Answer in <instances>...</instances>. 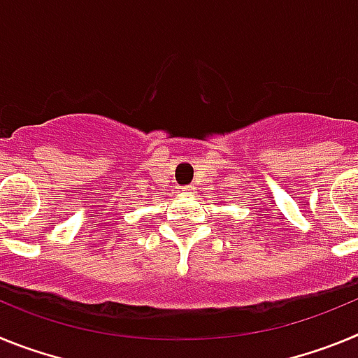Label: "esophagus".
Returning a JSON list of instances; mask_svg holds the SVG:
<instances>
[{
	"label": "esophagus",
	"mask_w": 358,
	"mask_h": 358,
	"mask_svg": "<svg viewBox=\"0 0 358 358\" xmlns=\"http://www.w3.org/2000/svg\"><path fill=\"white\" fill-rule=\"evenodd\" d=\"M194 186L192 185H186V186H181V192L182 194H192V192H194Z\"/></svg>",
	"instance_id": "obj_1"
}]
</instances>
